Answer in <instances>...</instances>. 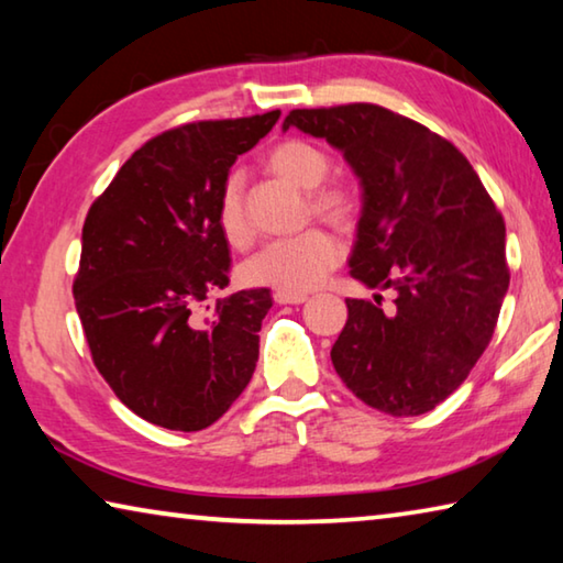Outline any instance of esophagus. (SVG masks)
Here are the masks:
<instances>
[{"label":"esophagus","mask_w":563,"mask_h":563,"mask_svg":"<svg viewBox=\"0 0 563 563\" xmlns=\"http://www.w3.org/2000/svg\"><path fill=\"white\" fill-rule=\"evenodd\" d=\"M273 298H275V302H278V305H300V302L308 300V295H295V292L275 290Z\"/></svg>","instance_id":"1"}]
</instances>
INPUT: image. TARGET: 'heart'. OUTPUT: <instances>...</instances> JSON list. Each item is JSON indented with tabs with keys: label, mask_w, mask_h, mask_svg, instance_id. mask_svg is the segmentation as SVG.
Wrapping results in <instances>:
<instances>
[{
	"label": "heart",
	"mask_w": 563,
	"mask_h": 563,
	"mask_svg": "<svg viewBox=\"0 0 563 563\" xmlns=\"http://www.w3.org/2000/svg\"><path fill=\"white\" fill-rule=\"evenodd\" d=\"M271 174L290 186L308 190L305 211L335 228H352L360 216V198L342 180H325L332 170V158L325 148L302 139H288L273 146L265 156ZM216 225L223 241L245 251L255 241V231L247 221L243 190L238 178H228L216 206ZM342 258L340 243L322 228H308L292 238L273 241L251 261L243 263L241 278L247 285L280 292L302 295L328 278Z\"/></svg>",
	"instance_id": "b5f03b06"
}]
</instances>
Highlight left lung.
I'll list each match as a JSON object with an SVG mask.
<instances>
[{"label": "left lung", "mask_w": 563, "mask_h": 563, "mask_svg": "<svg viewBox=\"0 0 563 563\" xmlns=\"http://www.w3.org/2000/svg\"><path fill=\"white\" fill-rule=\"evenodd\" d=\"M345 154L365 190L350 275L393 288V310L347 298L332 365L362 402L417 417L444 402L487 350L509 288L507 228L470 161L440 133L377 103L292 109Z\"/></svg>", "instance_id": "1"}]
</instances>
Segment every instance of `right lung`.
I'll list each match as a JSON object with an SVG mask.
<instances>
[{"instance_id":"obj_1","label":"right lung","mask_w":563,"mask_h":563,"mask_svg":"<svg viewBox=\"0 0 563 563\" xmlns=\"http://www.w3.org/2000/svg\"><path fill=\"white\" fill-rule=\"evenodd\" d=\"M278 119L268 111L158 133L89 208L76 312L101 377L151 424L206 430L255 373L271 290L228 295L208 318L201 308L231 273L216 225L228 170Z\"/></svg>"}]
</instances>
